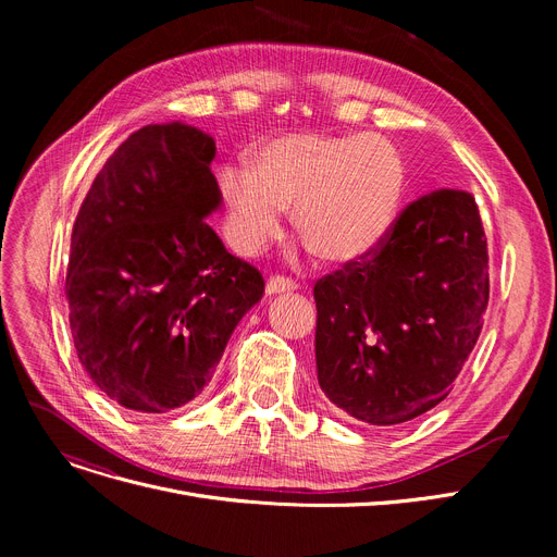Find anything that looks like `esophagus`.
<instances>
[{"label":"esophagus","instance_id":"esophagus-1","mask_svg":"<svg viewBox=\"0 0 557 557\" xmlns=\"http://www.w3.org/2000/svg\"><path fill=\"white\" fill-rule=\"evenodd\" d=\"M298 282H294L286 275H273L267 282V294L269 296H277V294H288V290H296Z\"/></svg>","mask_w":557,"mask_h":557}]
</instances>
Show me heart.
Masks as SVG:
<instances>
[{"instance_id": "heart-1", "label": "heart", "mask_w": 557, "mask_h": 557, "mask_svg": "<svg viewBox=\"0 0 557 557\" xmlns=\"http://www.w3.org/2000/svg\"><path fill=\"white\" fill-rule=\"evenodd\" d=\"M406 183V158L388 137L284 133L261 141L250 164L221 169L225 237L234 250L259 252L294 208V227L320 259L357 261L393 227Z\"/></svg>"}]
</instances>
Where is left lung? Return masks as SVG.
<instances>
[{
  "mask_svg": "<svg viewBox=\"0 0 557 557\" xmlns=\"http://www.w3.org/2000/svg\"><path fill=\"white\" fill-rule=\"evenodd\" d=\"M487 298L474 196L437 189L413 200L372 252L313 286L320 388L374 426L431 411L472 355Z\"/></svg>",
  "mask_w": 557,
  "mask_h": 557,
  "instance_id": "1",
  "label": "left lung"
}]
</instances>
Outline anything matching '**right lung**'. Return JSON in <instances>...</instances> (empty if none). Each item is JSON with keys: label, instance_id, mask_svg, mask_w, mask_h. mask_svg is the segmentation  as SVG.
<instances>
[{"label": "right lung", "instance_id": "add662e5", "mask_svg": "<svg viewBox=\"0 0 557 557\" xmlns=\"http://www.w3.org/2000/svg\"><path fill=\"white\" fill-rule=\"evenodd\" d=\"M214 139L149 124L116 149L72 230L65 280L78 361L116 404L166 413L208 386L263 277L205 216L221 191Z\"/></svg>", "mask_w": 557, "mask_h": 557}]
</instances>
